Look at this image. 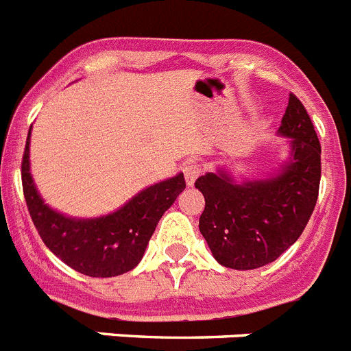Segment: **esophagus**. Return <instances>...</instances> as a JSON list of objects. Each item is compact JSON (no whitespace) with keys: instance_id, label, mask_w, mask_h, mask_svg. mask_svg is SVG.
<instances>
[{"instance_id":"34e87169","label":"esophagus","mask_w":351,"mask_h":351,"mask_svg":"<svg viewBox=\"0 0 351 351\" xmlns=\"http://www.w3.org/2000/svg\"><path fill=\"white\" fill-rule=\"evenodd\" d=\"M182 172H184V179H186V184L188 186H193V182L197 181V178L200 176V173L204 172V167L198 163V161L191 160L188 161L184 165V169H182Z\"/></svg>"}]
</instances>
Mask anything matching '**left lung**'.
<instances>
[{
    "label": "left lung",
    "mask_w": 351,
    "mask_h": 351,
    "mask_svg": "<svg viewBox=\"0 0 351 351\" xmlns=\"http://www.w3.org/2000/svg\"><path fill=\"white\" fill-rule=\"evenodd\" d=\"M278 133L290 138V158L272 178L237 182L218 169L195 181L206 198L198 228L225 267L250 271L274 262L300 237L315 210L322 147L295 95L288 98Z\"/></svg>",
    "instance_id": "8db88e82"
}]
</instances>
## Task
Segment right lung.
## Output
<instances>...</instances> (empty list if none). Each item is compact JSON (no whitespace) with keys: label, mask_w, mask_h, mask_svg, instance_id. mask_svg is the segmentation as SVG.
I'll return each mask as SVG.
<instances>
[{"label":"right lung","mask_w":351,"mask_h":351,"mask_svg":"<svg viewBox=\"0 0 351 351\" xmlns=\"http://www.w3.org/2000/svg\"><path fill=\"white\" fill-rule=\"evenodd\" d=\"M29 133L24 149L23 190L27 210L43 244L68 267L91 278H112L138 265L158 221L186 188L184 176L149 186L114 213L100 218H70L51 209L29 170Z\"/></svg>","instance_id":"right-lung-1"}]
</instances>
